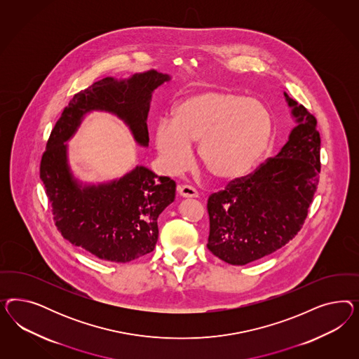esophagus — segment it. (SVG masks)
Instances as JSON below:
<instances>
[{"instance_id": "34e87169", "label": "esophagus", "mask_w": 359, "mask_h": 359, "mask_svg": "<svg viewBox=\"0 0 359 359\" xmlns=\"http://www.w3.org/2000/svg\"><path fill=\"white\" fill-rule=\"evenodd\" d=\"M177 192L182 197H198V194L194 187L191 185H179Z\"/></svg>"}]
</instances>
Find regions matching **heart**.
Listing matches in <instances>:
<instances>
[{
    "mask_svg": "<svg viewBox=\"0 0 359 359\" xmlns=\"http://www.w3.org/2000/svg\"><path fill=\"white\" fill-rule=\"evenodd\" d=\"M273 117L261 100L231 90L207 89L182 98L172 109L171 122L162 120L154 133L156 151L172 171L191 161V146L219 180L248 174L271 142Z\"/></svg>",
    "mask_w": 359,
    "mask_h": 359,
    "instance_id": "1",
    "label": "heart"
}]
</instances>
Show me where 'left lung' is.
<instances>
[{
	"label": "left lung",
	"mask_w": 359,
	"mask_h": 359,
	"mask_svg": "<svg viewBox=\"0 0 359 359\" xmlns=\"http://www.w3.org/2000/svg\"><path fill=\"white\" fill-rule=\"evenodd\" d=\"M284 97L296 126L282 150L208 198V249L229 264L279 250L300 231L313 200L321 170L317 121L285 92Z\"/></svg>",
	"instance_id": "1"
}]
</instances>
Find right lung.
I'll return each instance as SVG.
<instances>
[{
  "instance_id": "obj_1",
  "label": "right lung",
  "mask_w": 359,
  "mask_h": 359,
  "mask_svg": "<svg viewBox=\"0 0 359 359\" xmlns=\"http://www.w3.org/2000/svg\"><path fill=\"white\" fill-rule=\"evenodd\" d=\"M170 79L154 69L129 79H101L69 101L47 142L41 179L55 225L67 241L100 259L126 263L151 252L158 217L174 201L176 184L143 165L109 183L83 184L71 171L65 142L87 113L101 110L116 114L138 144L149 146L146 121L152 92Z\"/></svg>"
}]
</instances>
